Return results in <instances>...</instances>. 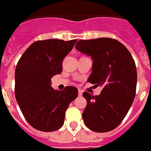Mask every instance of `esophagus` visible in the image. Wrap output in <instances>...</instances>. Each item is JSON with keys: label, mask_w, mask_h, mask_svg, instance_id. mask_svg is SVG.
<instances>
[{"label": "esophagus", "mask_w": 151, "mask_h": 151, "mask_svg": "<svg viewBox=\"0 0 151 151\" xmlns=\"http://www.w3.org/2000/svg\"><path fill=\"white\" fill-rule=\"evenodd\" d=\"M78 94H79V96H81L83 95V91L81 90H79V93H78Z\"/></svg>", "instance_id": "34e87169"}]
</instances>
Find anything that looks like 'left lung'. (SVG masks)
<instances>
[{
  "label": "left lung",
  "instance_id": "left-lung-1",
  "mask_svg": "<svg viewBox=\"0 0 151 151\" xmlns=\"http://www.w3.org/2000/svg\"><path fill=\"white\" fill-rule=\"evenodd\" d=\"M76 48L92 58V73L87 81L102 86L101 94L83 93L87 105L84 123L96 132L111 131L127 114L136 96L137 72L127 48L111 38L79 40Z\"/></svg>",
  "mask_w": 151,
  "mask_h": 151
}]
</instances>
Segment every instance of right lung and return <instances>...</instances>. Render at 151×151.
Returning a JSON list of instances; mask_svg holds the SVG:
<instances>
[{
  "mask_svg": "<svg viewBox=\"0 0 151 151\" xmlns=\"http://www.w3.org/2000/svg\"><path fill=\"white\" fill-rule=\"evenodd\" d=\"M77 40L49 39L34 42L17 64L14 94L19 108L30 125L42 132H53L63 125L65 111L78 96V89L66 86L57 90L51 78L62 72L64 58Z\"/></svg>",
  "mask_w": 151,
  "mask_h": 151,
  "instance_id": "right-lung-1",
  "label": "right lung"
}]
</instances>
